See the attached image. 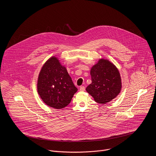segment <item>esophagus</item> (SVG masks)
<instances>
[{
	"instance_id": "1",
	"label": "esophagus",
	"mask_w": 156,
	"mask_h": 156,
	"mask_svg": "<svg viewBox=\"0 0 156 156\" xmlns=\"http://www.w3.org/2000/svg\"><path fill=\"white\" fill-rule=\"evenodd\" d=\"M84 90H85V87L84 86H80V91H84Z\"/></svg>"
}]
</instances>
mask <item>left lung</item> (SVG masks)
<instances>
[{"label":"left lung","instance_id":"8db88e82","mask_svg":"<svg viewBox=\"0 0 156 156\" xmlns=\"http://www.w3.org/2000/svg\"><path fill=\"white\" fill-rule=\"evenodd\" d=\"M91 76L92 83L86 90L98 103L106 104L120 93L122 88L120 73L108 60H100L92 67Z\"/></svg>","mask_w":156,"mask_h":156}]
</instances>
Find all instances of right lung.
Wrapping results in <instances>:
<instances>
[{
    "label": "right lung",
    "mask_w": 156,
    "mask_h": 156,
    "mask_svg": "<svg viewBox=\"0 0 156 156\" xmlns=\"http://www.w3.org/2000/svg\"><path fill=\"white\" fill-rule=\"evenodd\" d=\"M77 91L66 68L56 57H51L43 65L38 77L37 92L46 105L64 108Z\"/></svg>",
    "instance_id": "obj_1"
}]
</instances>
